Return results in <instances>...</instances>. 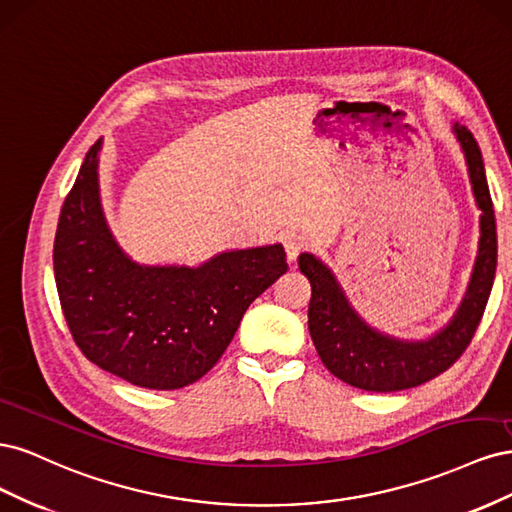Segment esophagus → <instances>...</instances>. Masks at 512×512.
<instances>
[{"label": "esophagus", "instance_id": "esophagus-1", "mask_svg": "<svg viewBox=\"0 0 512 512\" xmlns=\"http://www.w3.org/2000/svg\"><path fill=\"white\" fill-rule=\"evenodd\" d=\"M309 245V239L307 235H303V232H288V235L284 237V247H286V258L288 262H294L299 258V254L305 250V247Z\"/></svg>", "mask_w": 512, "mask_h": 512}]
</instances>
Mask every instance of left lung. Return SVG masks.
I'll list each match as a JSON object with an SVG mask.
<instances>
[{
    "label": "left lung",
    "mask_w": 512,
    "mask_h": 512,
    "mask_svg": "<svg viewBox=\"0 0 512 512\" xmlns=\"http://www.w3.org/2000/svg\"><path fill=\"white\" fill-rule=\"evenodd\" d=\"M453 132L466 153L472 192L483 215L468 292L444 329L427 339H397L380 333L354 312L333 271L320 258L314 254L299 256V269L312 284L307 324L316 352L333 376L356 389L393 393L440 376L466 352L485 314L498 265L493 203L476 138L459 123Z\"/></svg>",
    "instance_id": "left-lung-1"
}]
</instances>
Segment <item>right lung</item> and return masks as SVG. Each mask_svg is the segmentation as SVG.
Returning a JSON list of instances; mask_svg holds the SVG:
<instances>
[{"label": "right lung", "instance_id": "add662e5", "mask_svg": "<svg viewBox=\"0 0 512 512\" xmlns=\"http://www.w3.org/2000/svg\"><path fill=\"white\" fill-rule=\"evenodd\" d=\"M102 138L87 151L59 213L53 269L76 346L134 386L183 389L220 361L245 309L288 271L280 243L232 250L200 267L138 265L104 220Z\"/></svg>", "mask_w": 512, "mask_h": 512}]
</instances>
